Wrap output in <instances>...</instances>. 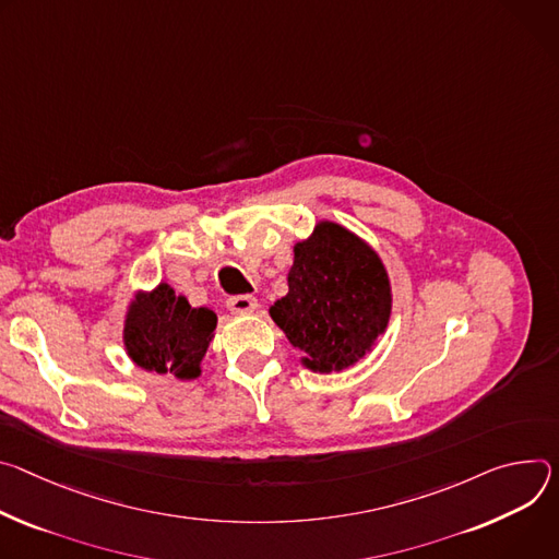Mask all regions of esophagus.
I'll list each match as a JSON object with an SVG mask.
<instances>
[{
	"label": "esophagus",
	"mask_w": 559,
	"mask_h": 559,
	"mask_svg": "<svg viewBox=\"0 0 559 559\" xmlns=\"http://www.w3.org/2000/svg\"><path fill=\"white\" fill-rule=\"evenodd\" d=\"M258 299L253 295H235L228 297V311L235 316H243V313H253L258 308Z\"/></svg>",
	"instance_id": "obj_1"
}]
</instances>
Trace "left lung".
<instances>
[{
    "mask_svg": "<svg viewBox=\"0 0 559 559\" xmlns=\"http://www.w3.org/2000/svg\"><path fill=\"white\" fill-rule=\"evenodd\" d=\"M393 311L389 271L373 246L337 222L322 219L293 246L288 293L269 313L299 364L340 373L376 348Z\"/></svg>",
    "mask_w": 559,
    "mask_h": 559,
    "instance_id": "1",
    "label": "left lung"
}]
</instances>
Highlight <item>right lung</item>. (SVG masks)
<instances>
[{
    "instance_id": "obj_1",
    "label": "right lung",
    "mask_w": 559,
    "mask_h": 559,
    "mask_svg": "<svg viewBox=\"0 0 559 559\" xmlns=\"http://www.w3.org/2000/svg\"><path fill=\"white\" fill-rule=\"evenodd\" d=\"M217 316L191 306L166 282L138 290L123 316V350L148 373L191 382L202 376V359L215 337Z\"/></svg>"
}]
</instances>
